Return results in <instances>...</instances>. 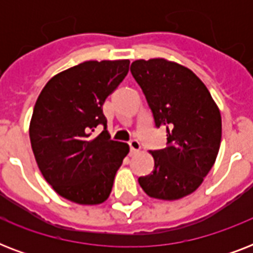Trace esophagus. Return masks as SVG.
<instances>
[{
  "label": "esophagus",
  "mask_w": 253,
  "mask_h": 253,
  "mask_svg": "<svg viewBox=\"0 0 253 253\" xmlns=\"http://www.w3.org/2000/svg\"><path fill=\"white\" fill-rule=\"evenodd\" d=\"M128 146H130L131 154H135V152L140 151V143H139L138 140H131V142L128 143Z\"/></svg>",
  "instance_id": "esophagus-1"
}]
</instances>
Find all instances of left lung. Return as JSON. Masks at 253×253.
Returning <instances> with one entry per match:
<instances>
[{"mask_svg": "<svg viewBox=\"0 0 253 253\" xmlns=\"http://www.w3.org/2000/svg\"><path fill=\"white\" fill-rule=\"evenodd\" d=\"M131 75L142 87L155 126L167 128L163 150L150 151L154 170L139 177L152 198L180 200L198 189L219 151L220 111L205 84L189 68L166 59L135 60Z\"/></svg>", "mask_w": 253, "mask_h": 253, "instance_id": "left-lung-1", "label": "left lung"}]
</instances>
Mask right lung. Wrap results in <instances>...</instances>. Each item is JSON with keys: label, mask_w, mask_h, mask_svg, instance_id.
<instances>
[{"label": "right lung", "mask_w": 253, "mask_h": 253, "mask_svg": "<svg viewBox=\"0 0 253 253\" xmlns=\"http://www.w3.org/2000/svg\"><path fill=\"white\" fill-rule=\"evenodd\" d=\"M128 65L130 60L84 61L53 76L38 97L30 122L31 148L45 181L65 200L98 205L110 196L130 148L110 140L102 105ZM99 124L104 131L94 138Z\"/></svg>", "instance_id": "1"}]
</instances>
